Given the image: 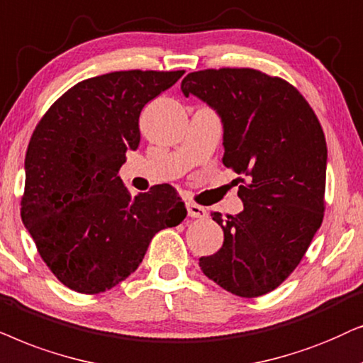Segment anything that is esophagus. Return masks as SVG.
<instances>
[{"label": "esophagus", "mask_w": 363, "mask_h": 363, "mask_svg": "<svg viewBox=\"0 0 363 363\" xmlns=\"http://www.w3.org/2000/svg\"><path fill=\"white\" fill-rule=\"evenodd\" d=\"M187 214H189V217H197V219H204V217H207V209H206V207L192 204V202H189V204H187Z\"/></svg>", "instance_id": "34e87169"}]
</instances>
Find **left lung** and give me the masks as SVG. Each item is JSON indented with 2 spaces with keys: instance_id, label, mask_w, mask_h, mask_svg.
<instances>
[{
  "instance_id": "8db88e82",
  "label": "left lung",
  "mask_w": 363,
  "mask_h": 363,
  "mask_svg": "<svg viewBox=\"0 0 363 363\" xmlns=\"http://www.w3.org/2000/svg\"><path fill=\"white\" fill-rule=\"evenodd\" d=\"M219 114L224 162L239 176L244 211L212 219L224 230L201 270L239 297L264 296L294 272L323 219L327 144L306 98L250 67L189 72L181 83Z\"/></svg>"
}]
</instances>
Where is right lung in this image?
Returning <instances> with one entry per match:
<instances>
[{
	"instance_id": "right-lung-1",
	"label": "right lung",
	"mask_w": 363,
	"mask_h": 363,
	"mask_svg": "<svg viewBox=\"0 0 363 363\" xmlns=\"http://www.w3.org/2000/svg\"><path fill=\"white\" fill-rule=\"evenodd\" d=\"M184 71H116L67 89L26 151L21 219L38 252L71 291L99 294L143 262L159 230L186 219L172 186L131 196L118 176L141 141L139 114Z\"/></svg>"
}]
</instances>
